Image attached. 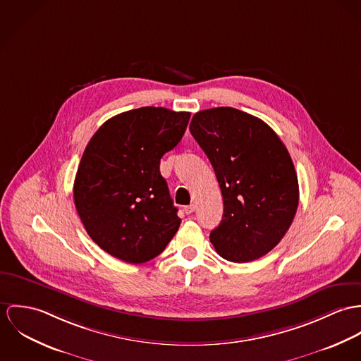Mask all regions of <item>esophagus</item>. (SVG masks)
I'll use <instances>...</instances> for the list:
<instances>
[{"mask_svg": "<svg viewBox=\"0 0 361 361\" xmlns=\"http://www.w3.org/2000/svg\"><path fill=\"white\" fill-rule=\"evenodd\" d=\"M194 210H195V204H194V203H191V204H188V206H184V212H185L187 214L194 213Z\"/></svg>", "mask_w": 361, "mask_h": 361, "instance_id": "obj_1", "label": "esophagus"}]
</instances>
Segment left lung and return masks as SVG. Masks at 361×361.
<instances>
[{
  "instance_id": "8db88e82",
  "label": "left lung",
  "mask_w": 361,
  "mask_h": 361,
  "mask_svg": "<svg viewBox=\"0 0 361 361\" xmlns=\"http://www.w3.org/2000/svg\"><path fill=\"white\" fill-rule=\"evenodd\" d=\"M190 131L212 163L224 202L210 242L226 260L246 263L269 253L296 214L295 166L274 130L249 114L220 106L194 115Z\"/></svg>"
}]
</instances>
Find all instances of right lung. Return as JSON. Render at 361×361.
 <instances>
[{
    "mask_svg": "<svg viewBox=\"0 0 361 361\" xmlns=\"http://www.w3.org/2000/svg\"><path fill=\"white\" fill-rule=\"evenodd\" d=\"M190 112L144 106L105 121L87 144L73 197L87 234L126 263L164 250L181 219L173 206L161 157L183 138Z\"/></svg>",
    "mask_w": 361,
    "mask_h": 361,
    "instance_id": "obj_1",
    "label": "right lung"
}]
</instances>
